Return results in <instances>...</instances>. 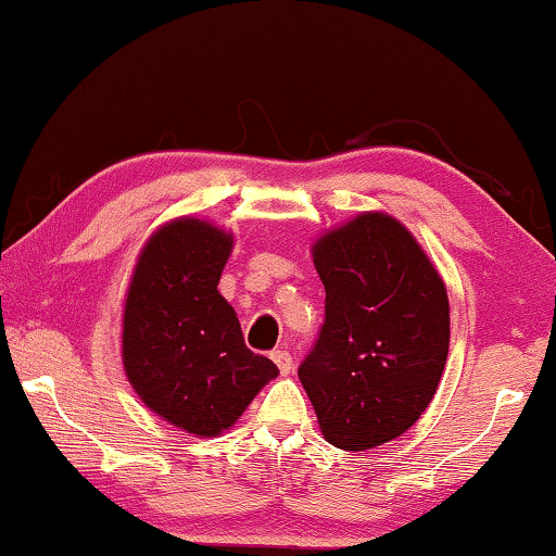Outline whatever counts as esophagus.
I'll use <instances>...</instances> for the list:
<instances>
[{"label":"esophagus","mask_w":556,"mask_h":556,"mask_svg":"<svg viewBox=\"0 0 556 556\" xmlns=\"http://www.w3.org/2000/svg\"><path fill=\"white\" fill-rule=\"evenodd\" d=\"M271 361L277 363V368L281 375H289L291 370H294V357L289 355V351H275L271 353Z\"/></svg>","instance_id":"esophagus-1"}]
</instances>
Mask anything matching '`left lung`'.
Returning a JSON list of instances; mask_svg holds the SVG:
<instances>
[{
  "mask_svg": "<svg viewBox=\"0 0 556 556\" xmlns=\"http://www.w3.org/2000/svg\"><path fill=\"white\" fill-rule=\"evenodd\" d=\"M326 321L299 368L328 444L368 451L434 400L448 355V294L417 238L382 211L318 235Z\"/></svg>",
  "mask_w": 556,
  "mask_h": 556,
  "instance_id": "left-lung-1",
  "label": "left lung"
}]
</instances>
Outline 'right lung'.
<instances>
[{
	"mask_svg": "<svg viewBox=\"0 0 556 556\" xmlns=\"http://www.w3.org/2000/svg\"><path fill=\"white\" fill-rule=\"evenodd\" d=\"M235 235L181 215L149 235L122 308V365L149 409L186 434L228 431L279 370L244 345L218 281Z\"/></svg>",
	"mask_w": 556,
	"mask_h": 556,
	"instance_id": "right-lung-1",
	"label": "right lung"
}]
</instances>
